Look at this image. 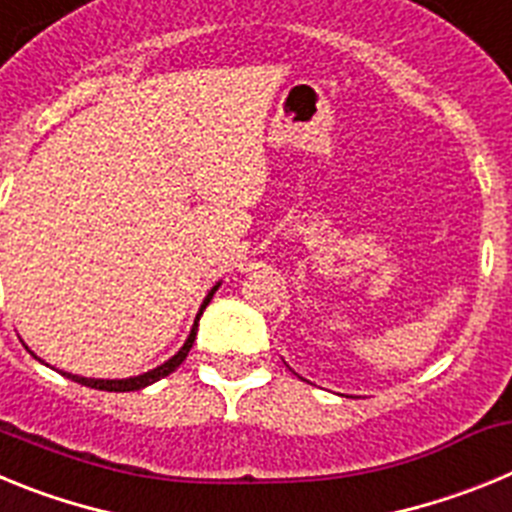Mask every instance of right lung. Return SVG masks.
<instances>
[{
    "label": "right lung",
    "mask_w": 512,
    "mask_h": 512,
    "mask_svg": "<svg viewBox=\"0 0 512 512\" xmlns=\"http://www.w3.org/2000/svg\"><path fill=\"white\" fill-rule=\"evenodd\" d=\"M217 287H220V282H217L215 287H212L210 292H207L205 302H202V305H200V312H197V318H194V325H192V330H189V338H187V341H184V346L179 348V351H176V354L171 356L169 361H164V364L156 366V369H151V372L138 374V377H128V379H92V377H79V374H69V372H61V374H63V377L74 379V382L84 384V387H92V390H104V392H135V390H143V387H148V384L158 382V379L169 377V374L174 372L176 366H179L184 359H187L189 348H192L194 338H197V323H200V315H202V312H205V307L210 305V300H212V295H215V292H217Z\"/></svg>",
    "instance_id": "1"
}]
</instances>
